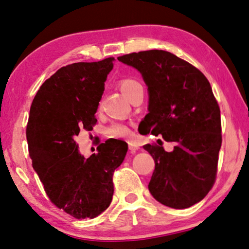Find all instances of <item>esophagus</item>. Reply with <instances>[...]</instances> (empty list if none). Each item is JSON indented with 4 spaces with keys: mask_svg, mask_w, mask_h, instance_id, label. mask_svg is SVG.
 Returning <instances> with one entry per match:
<instances>
[{
    "mask_svg": "<svg viewBox=\"0 0 249 249\" xmlns=\"http://www.w3.org/2000/svg\"><path fill=\"white\" fill-rule=\"evenodd\" d=\"M128 149L130 150V153H136V151L140 149V146H138L137 144H134V142H129Z\"/></svg>",
    "mask_w": 249,
    "mask_h": 249,
    "instance_id": "obj_1",
    "label": "esophagus"
}]
</instances>
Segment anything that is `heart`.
Here are the masks:
<instances>
[{
    "label": "heart",
    "mask_w": 249,
    "mask_h": 249,
    "mask_svg": "<svg viewBox=\"0 0 249 249\" xmlns=\"http://www.w3.org/2000/svg\"><path fill=\"white\" fill-rule=\"evenodd\" d=\"M141 83L136 81V80L126 78L121 80L120 82V88L123 93L127 96V99L130 98V95L133 94V92L137 89V88H141ZM107 133L109 137L112 138H127L130 136V129L126 124L123 123H114L112 124L107 129Z\"/></svg>",
    "instance_id": "obj_1"
}]
</instances>
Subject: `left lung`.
Masks as SVG:
<instances>
[{
    "mask_svg": "<svg viewBox=\"0 0 249 249\" xmlns=\"http://www.w3.org/2000/svg\"><path fill=\"white\" fill-rule=\"evenodd\" d=\"M142 73L149 92V113L142 134L162 135L175 142L171 153L147 144L155 170L148 189L172 209L200 202L216 179L222 145L221 112L209 80L195 66L165 50H146L117 57Z\"/></svg>",
    "mask_w": 249,
    "mask_h": 249,
    "instance_id": "1",
    "label": "left lung"
}]
</instances>
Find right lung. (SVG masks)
Wrapping results in <instances>:
<instances>
[{
    "instance_id": "1",
    "label": "right lung",
    "mask_w": 249,
    "mask_h": 249,
    "mask_svg": "<svg viewBox=\"0 0 249 249\" xmlns=\"http://www.w3.org/2000/svg\"><path fill=\"white\" fill-rule=\"evenodd\" d=\"M113 57L62 67L37 91L26 127L33 168L46 195L58 209L78 220L94 218L111 204L113 174L127 153V144L107 140L86 159L73 138L92 130Z\"/></svg>"
}]
</instances>
